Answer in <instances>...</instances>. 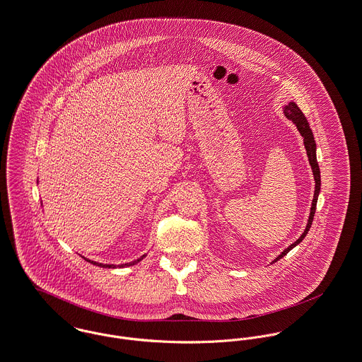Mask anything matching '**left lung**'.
I'll use <instances>...</instances> for the list:
<instances>
[{"mask_svg": "<svg viewBox=\"0 0 362 362\" xmlns=\"http://www.w3.org/2000/svg\"><path fill=\"white\" fill-rule=\"evenodd\" d=\"M284 114H285V117H286L288 119H291V121L296 125L299 134H300L302 138H303V143H305V147H306L307 157H308V163H310V165H311L313 175H314V180H315V189H314V197H313V202H311V208H310V216H308V221H307L305 231L302 233V235H300L293 244H291L288 248H285V250H282L281 255H279L272 263L279 262V259L284 257L289 250H293L298 244H300V243L303 241V238L306 237V234L308 233L310 227H311L313 219H314V214H315V208H317V199H318V194H320V190H321V173H320V167H318L317 154H315L317 146H315V140H314V136H313V131L310 129V125H308V122H307L306 117H305V114L302 112V110L298 107V105H296L295 102H289V105L284 107Z\"/></svg>", "mask_w": 362, "mask_h": 362, "instance_id": "8db88e82", "label": "left lung"}]
</instances>
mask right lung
Returning a JSON list of instances; mask_svg holds the SVG:
<instances>
[{
	"label": "right lung",
	"mask_w": 362,
	"mask_h": 362,
	"mask_svg": "<svg viewBox=\"0 0 362 362\" xmlns=\"http://www.w3.org/2000/svg\"><path fill=\"white\" fill-rule=\"evenodd\" d=\"M147 255H141L139 259H136V260H134V262H129V263H122V264H105V263H98V262H93V260H90V259H86V257H83L86 262H89V263H92V264H95V266H99V267H103V269H115V267H128V266H134V264H136V263H139L141 259H144Z\"/></svg>",
	"instance_id": "obj_1"
}]
</instances>
